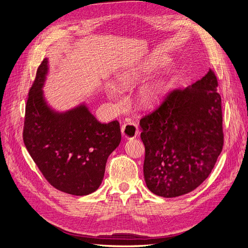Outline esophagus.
Masks as SVG:
<instances>
[{
	"label": "esophagus",
	"instance_id": "34e87169",
	"mask_svg": "<svg viewBox=\"0 0 248 248\" xmlns=\"http://www.w3.org/2000/svg\"><path fill=\"white\" fill-rule=\"evenodd\" d=\"M121 132H122L123 138L126 140L136 139L138 137V133H139L138 125L132 123V122L126 123L121 127Z\"/></svg>",
	"mask_w": 248,
	"mask_h": 248
}]
</instances>
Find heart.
<instances>
[{"label":"heart","instance_id":"1","mask_svg":"<svg viewBox=\"0 0 248 248\" xmlns=\"http://www.w3.org/2000/svg\"><path fill=\"white\" fill-rule=\"evenodd\" d=\"M151 64H144L136 68L125 69L117 73L114 78V86L118 89H129L136 86L152 72ZM170 92L167 77H157L142 86L137 96L139 106L144 109H154L166 100Z\"/></svg>","mask_w":248,"mask_h":248}]
</instances>
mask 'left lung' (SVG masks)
Listing matches in <instances>:
<instances>
[{
  "label": "left lung",
  "instance_id": "obj_1",
  "mask_svg": "<svg viewBox=\"0 0 248 248\" xmlns=\"http://www.w3.org/2000/svg\"><path fill=\"white\" fill-rule=\"evenodd\" d=\"M212 70L140 121L149 190L176 198L199 187L212 171L223 145L221 98Z\"/></svg>",
  "mask_w": 248,
  "mask_h": 248
}]
</instances>
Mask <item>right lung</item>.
<instances>
[{"instance_id": "obj_1", "label": "right lung", "mask_w": 248, "mask_h": 248, "mask_svg": "<svg viewBox=\"0 0 248 248\" xmlns=\"http://www.w3.org/2000/svg\"><path fill=\"white\" fill-rule=\"evenodd\" d=\"M48 71L46 58L29 93L24 142L50 185L72 196H87L102 183L108 156L121 141L120 125L97 121L86 102L55 109L43 91Z\"/></svg>"}]
</instances>
